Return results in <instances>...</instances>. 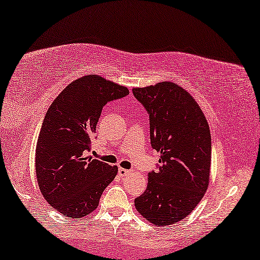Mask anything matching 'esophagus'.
<instances>
[{"label": "esophagus", "mask_w": 260, "mask_h": 260, "mask_svg": "<svg viewBox=\"0 0 260 260\" xmlns=\"http://www.w3.org/2000/svg\"><path fill=\"white\" fill-rule=\"evenodd\" d=\"M131 172L130 170H127V169H124V168H119L118 169V174L120 176H126V175H129Z\"/></svg>", "instance_id": "esophagus-1"}]
</instances>
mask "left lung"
Here are the masks:
<instances>
[{"label":"left lung","mask_w":260,"mask_h":260,"mask_svg":"<svg viewBox=\"0 0 260 260\" xmlns=\"http://www.w3.org/2000/svg\"><path fill=\"white\" fill-rule=\"evenodd\" d=\"M150 118L151 147L158 170L135 207L152 225L179 222L197 207L209 186L212 143L208 122L189 92L172 81L134 87Z\"/></svg>","instance_id":"8db88e82"}]
</instances>
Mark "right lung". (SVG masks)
I'll list each match as a JSON object with an SVG mask.
<instances>
[{
  "label": "right lung",
  "instance_id": "1",
  "mask_svg": "<svg viewBox=\"0 0 260 260\" xmlns=\"http://www.w3.org/2000/svg\"><path fill=\"white\" fill-rule=\"evenodd\" d=\"M129 94L127 87L97 74L67 85L42 122L35 150V173L45 200L66 218L95 211L118 167L86 156L103 106Z\"/></svg>",
  "mask_w": 260,
  "mask_h": 260
}]
</instances>
